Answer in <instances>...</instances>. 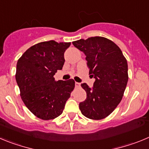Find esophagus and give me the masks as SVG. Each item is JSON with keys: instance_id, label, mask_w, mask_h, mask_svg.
<instances>
[{"instance_id": "obj_1", "label": "esophagus", "mask_w": 149, "mask_h": 149, "mask_svg": "<svg viewBox=\"0 0 149 149\" xmlns=\"http://www.w3.org/2000/svg\"><path fill=\"white\" fill-rule=\"evenodd\" d=\"M75 85H76V88H80V86H81V84L79 82H76L75 83Z\"/></svg>"}]
</instances>
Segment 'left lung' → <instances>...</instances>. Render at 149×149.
Wrapping results in <instances>:
<instances>
[{
	"instance_id": "obj_1",
	"label": "left lung",
	"mask_w": 149,
	"mask_h": 149,
	"mask_svg": "<svg viewBox=\"0 0 149 149\" xmlns=\"http://www.w3.org/2000/svg\"><path fill=\"white\" fill-rule=\"evenodd\" d=\"M73 45L85 54L89 74L96 79L93 88L81 84L87 98L79 103L80 111L91 120L104 119L123 99L128 80L126 58L114 42L101 36L78 40Z\"/></svg>"
}]
</instances>
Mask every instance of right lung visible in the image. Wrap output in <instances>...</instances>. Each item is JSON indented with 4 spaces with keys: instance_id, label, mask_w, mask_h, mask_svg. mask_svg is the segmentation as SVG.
I'll use <instances>...</instances> for the list:
<instances>
[{
    "instance_id": "1",
    "label": "right lung",
    "mask_w": 149,
    "mask_h": 149,
    "mask_svg": "<svg viewBox=\"0 0 149 149\" xmlns=\"http://www.w3.org/2000/svg\"><path fill=\"white\" fill-rule=\"evenodd\" d=\"M70 42L43 41L33 45L18 59L15 79L26 108L39 119L53 120L62 113L75 88L73 79L56 81L62 69L64 53Z\"/></svg>"
}]
</instances>
